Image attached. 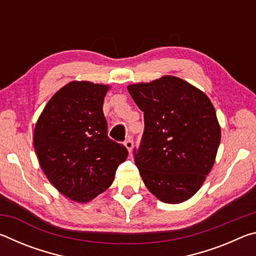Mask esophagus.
Wrapping results in <instances>:
<instances>
[{"instance_id":"esophagus-1","label":"esophagus","mask_w":256,"mask_h":256,"mask_svg":"<svg viewBox=\"0 0 256 256\" xmlns=\"http://www.w3.org/2000/svg\"><path fill=\"white\" fill-rule=\"evenodd\" d=\"M124 146H125V148H126V149L128 150V152H131L132 149H133V141L131 140V138H128V140H125Z\"/></svg>"}]
</instances>
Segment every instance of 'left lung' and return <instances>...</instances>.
<instances>
[{"label": "left lung", "instance_id": "left-lung-1", "mask_svg": "<svg viewBox=\"0 0 256 256\" xmlns=\"http://www.w3.org/2000/svg\"><path fill=\"white\" fill-rule=\"evenodd\" d=\"M144 114V132L134 162L142 180L162 202L192 198L214 167L222 138L206 94L180 78L164 76L128 86Z\"/></svg>", "mask_w": 256, "mask_h": 256}]
</instances>
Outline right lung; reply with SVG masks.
Masks as SVG:
<instances>
[{"label": "right lung", "mask_w": 256, "mask_h": 256, "mask_svg": "<svg viewBox=\"0 0 256 256\" xmlns=\"http://www.w3.org/2000/svg\"><path fill=\"white\" fill-rule=\"evenodd\" d=\"M110 86L71 81L46 104L34 125V148L47 178L60 194L86 203L110 188L124 146L107 136L104 99Z\"/></svg>", "instance_id": "right-lung-1"}]
</instances>
